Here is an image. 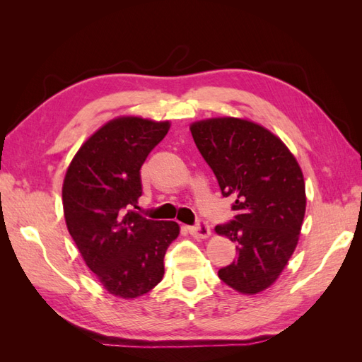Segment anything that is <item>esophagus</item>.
Here are the masks:
<instances>
[{
    "label": "esophagus",
    "mask_w": 362,
    "mask_h": 362,
    "mask_svg": "<svg viewBox=\"0 0 362 362\" xmlns=\"http://www.w3.org/2000/svg\"><path fill=\"white\" fill-rule=\"evenodd\" d=\"M189 233L194 238H208L211 235V229L205 222H198V225L189 226Z\"/></svg>",
    "instance_id": "obj_1"
}]
</instances>
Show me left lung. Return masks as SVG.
Wrapping results in <instances>:
<instances>
[{
  "instance_id": "obj_1",
  "label": "left lung",
  "mask_w": 362,
  "mask_h": 362,
  "mask_svg": "<svg viewBox=\"0 0 362 362\" xmlns=\"http://www.w3.org/2000/svg\"><path fill=\"white\" fill-rule=\"evenodd\" d=\"M196 146L225 198L233 222L214 228L237 243V259L218 270L226 286L257 294L275 284L298 246L306 194L298 160L284 141L254 120L210 117L190 125Z\"/></svg>"
}]
</instances>
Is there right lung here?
<instances>
[{
	"label": "right lung",
	"instance_id": "1",
	"mask_svg": "<svg viewBox=\"0 0 362 362\" xmlns=\"http://www.w3.org/2000/svg\"><path fill=\"white\" fill-rule=\"evenodd\" d=\"M169 120L119 116L108 120L76 151L62 187L68 231L101 286L136 299L164 275V255L180 235L177 222L151 221L136 206L140 168L168 134Z\"/></svg>",
	"mask_w": 362,
	"mask_h": 362
}]
</instances>
